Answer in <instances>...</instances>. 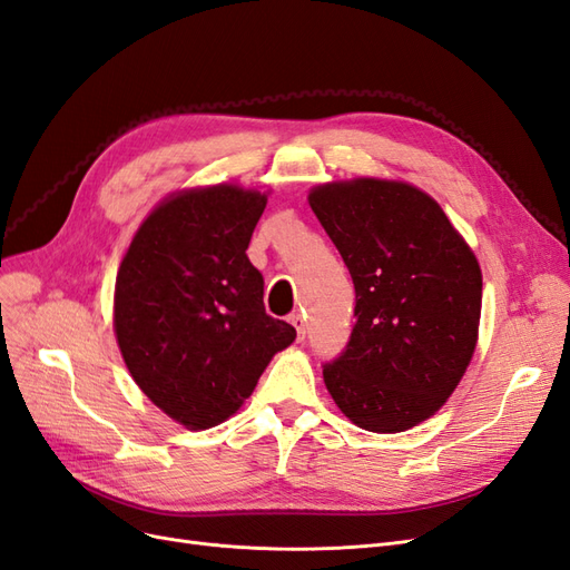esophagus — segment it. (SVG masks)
<instances>
[{"label": "esophagus", "instance_id": "obj_1", "mask_svg": "<svg viewBox=\"0 0 570 570\" xmlns=\"http://www.w3.org/2000/svg\"><path fill=\"white\" fill-rule=\"evenodd\" d=\"M289 323L295 325V331H297V337L299 340H304V335H306V321H304V316L297 312V314H292L289 316Z\"/></svg>", "mask_w": 570, "mask_h": 570}]
</instances>
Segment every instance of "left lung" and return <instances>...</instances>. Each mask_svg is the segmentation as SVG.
<instances>
[{"mask_svg":"<svg viewBox=\"0 0 570 570\" xmlns=\"http://www.w3.org/2000/svg\"><path fill=\"white\" fill-rule=\"evenodd\" d=\"M308 204L350 268V342L323 364L340 411L371 433H402L454 392L478 340L482 275L440 204L406 183L318 185Z\"/></svg>","mask_w":570,"mask_h":570,"instance_id":"1","label":"left lung"}]
</instances>
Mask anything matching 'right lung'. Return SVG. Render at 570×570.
<instances>
[{"instance_id":"1","label":"right lung","mask_w":570,"mask_h":570,"mask_svg":"<svg viewBox=\"0 0 570 570\" xmlns=\"http://www.w3.org/2000/svg\"><path fill=\"white\" fill-rule=\"evenodd\" d=\"M266 195L189 189L154 209L116 275L114 327L132 381L170 419L204 430L254 392L297 331L264 306L247 247Z\"/></svg>"}]
</instances>
